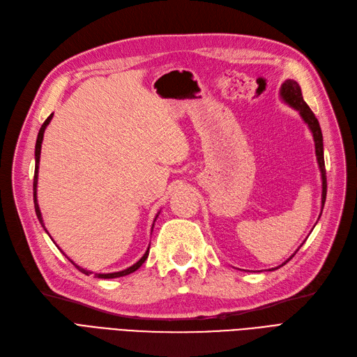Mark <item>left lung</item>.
Segmentation results:
<instances>
[{
	"label": "left lung",
	"mask_w": 357,
	"mask_h": 357,
	"mask_svg": "<svg viewBox=\"0 0 357 357\" xmlns=\"http://www.w3.org/2000/svg\"><path fill=\"white\" fill-rule=\"evenodd\" d=\"M280 97L282 100L285 103H288L291 107H294L296 110H298L303 121L307 124V127L310 128L312 134H313V140H314V149H316V158H317V164H319V169H321V176H322V210L324 205L326 201V169H325V159H324V137H322V131H321V126H319V121L314 116V114L312 112V109L307 106V103L303 99L301 94V89L297 81L294 79H287L280 87ZM321 217V215H319ZM303 245V243H301ZM300 245V247H301ZM300 250V248H298ZM297 250V251H298ZM296 251V252H297ZM296 255V254H294ZM291 255L285 263H282L279 267H282L284 264H287L291 258L294 257ZM279 267H275L272 270H276Z\"/></svg>",
	"instance_id": "8db88e82"
}]
</instances>
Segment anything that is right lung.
Masks as SVG:
<instances>
[{"instance_id":"add662e5","label":"right lung","mask_w":357,"mask_h":357,"mask_svg":"<svg viewBox=\"0 0 357 357\" xmlns=\"http://www.w3.org/2000/svg\"><path fill=\"white\" fill-rule=\"evenodd\" d=\"M52 118H53V114L48 116L45 121H44V124L41 126V128H40V132H38V137H36V144H35V174H33V205H35V213H36V217H38V220H40V223H41V226L44 227V230L47 231V229H45V226H44V221H43V215H41V211H40V205H38V199H36V184H38V168H40V155H41V144H43V139H44V131H45V128H47V126L50 124V121H52ZM159 214V213H158ZM158 214H156V217H158ZM156 217H155V220H156ZM152 229H153V225H152ZM48 233V231H47ZM52 238V236H50ZM151 248V247H149ZM149 248L146 250V252H144V255L140 258V260L137 261V263H134L131 267H128V268H126V270H121V272H114V273H94V276L96 278H100V279H114V278H121V276H127V275H130V273H132V272H136V270L146 261V258H147V255H149ZM70 260V258H69ZM70 263H73L72 260H70ZM73 266H75L79 272H82L84 275H90L91 272H89V270H85V268H82V267H79L78 264H75L73 263Z\"/></svg>"}]
</instances>
